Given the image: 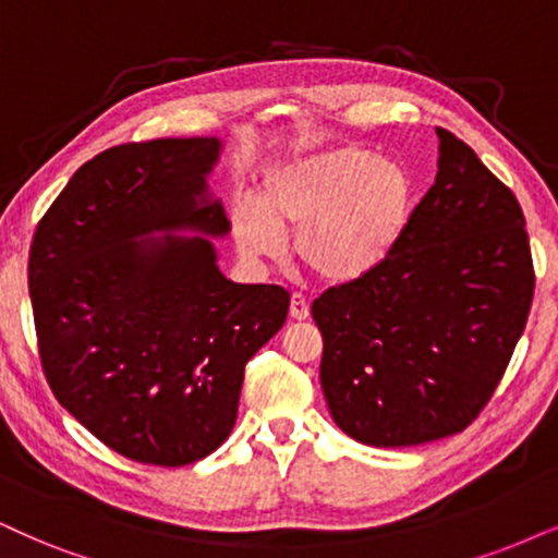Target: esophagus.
I'll list each match as a JSON object with an SVG mask.
<instances>
[{"mask_svg":"<svg viewBox=\"0 0 558 558\" xmlns=\"http://www.w3.org/2000/svg\"><path fill=\"white\" fill-rule=\"evenodd\" d=\"M308 314H312V306H308L306 295L293 293L291 295V316H293V319L303 322V319H308Z\"/></svg>","mask_w":558,"mask_h":558,"instance_id":"esophagus-1","label":"esophagus"}]
</instances>
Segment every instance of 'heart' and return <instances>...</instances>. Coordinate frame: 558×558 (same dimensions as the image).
<instances>
[{
    "label": "heart",
    "mask_w": 558,
    "mask_h": 558,
    "mask_svg": "<svg viewBox=\"0 0 558 558\" xmlns=\"http://www.w3.org/2000/svg\"><path fill=\"white\" fill-rule=\"evenodd\" d=\"M414 180L397 159L340 146L272 169L255 203L236 208V239L250 257H275L299 231L301 263L329 283L384 265L407 234Z\"/></svg>",
    "instance_id": "1"
}]
</instances>
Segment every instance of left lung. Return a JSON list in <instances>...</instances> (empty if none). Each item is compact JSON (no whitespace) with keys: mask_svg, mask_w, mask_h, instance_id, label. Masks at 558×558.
Returning <instances> with one entry per match:
<instances>
[{"mask_svg":"<svg viewBox=\"0 0 558 558\" xmlns=\"http://www.w3.org/2000/svg\"><path fill=\"white\" fill-rule=\"evenodd\" d=\"M435 133V185L393 255L312 303L331 420L365 446L463 433L531 314L535 270L518 197L461 138Z\"/></svg>","mask_w":558,"mask_h":558,"instance_id":"1","label":"left lung"}]
</instances>
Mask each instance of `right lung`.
Masks as SVG:
<instances>
[{"label":"right lung","instance_id":"obj_1","mask_svg":"<svg viewBox=\"0 0 558 558\" xmlns=\"http://www.w3.org/2000/svg\"><path fill=\"white\" fill-rule=\"evenodd\" d=\"M218 138H154L84 161L38 221L31 286L53 397L136 463L187 466L236 422L244 365L280 331V286H236L203 236L136 242L161 229L221 236L208 197Z\"/></svg>","mask_w":558,"mask_h":558}]
</instances>
